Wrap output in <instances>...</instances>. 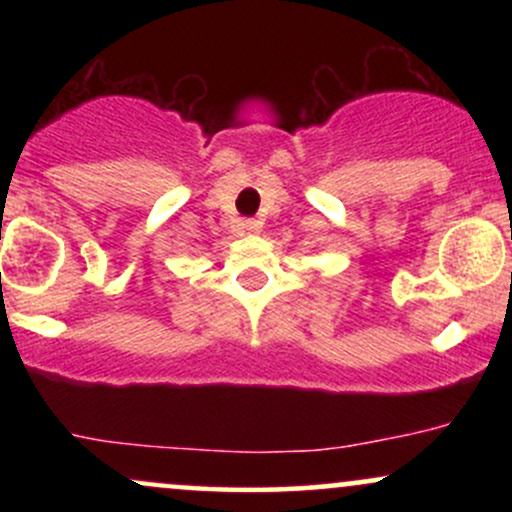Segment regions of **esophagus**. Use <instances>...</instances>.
Segmentation results:
<instances>
[{
	"mask_svg": "<svg viewBox=\"0 0 512 512\" xmlns=\"http://www.w3.org/2000/svg\"><path fill=\"white\" fill-rule=\"evenodd\" d=\"M240 228H243L245 233H257V231H260V221L245 219V221H240Z\"/></svg>",
	"mask_w": 512,
	"mask_h": 512,
	"instance_id": "34e87169",
	"label": "esophagus"
}]
</instances>
